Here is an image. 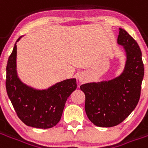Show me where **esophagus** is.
<instances>
[{"label":"esophagus","instance_id":"obj_1","mask_svg":"<svg viewBox=\"0 0 148 148\" xmlns=\"http://www.w3.org/2000/svg\"><path fill=\"white\" fill-rule=\"evenodd\" d=\"M79 80L81 81V82H82V77H79Z\"/></svg>","mask_w":148,"mask_h":148}]
</instances>
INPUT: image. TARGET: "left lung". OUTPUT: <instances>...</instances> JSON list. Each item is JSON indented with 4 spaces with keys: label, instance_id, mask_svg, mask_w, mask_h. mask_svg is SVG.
<instances>
[{
    "label": "left lung",
    "instance_id": "1",
    "mask_svg": "<svg viewBox=\"0 0 148 148\" xmlns=\"http://www.w3.org/2000/svg\"><path fill=\"white\" fill-rule=\"evenodd\" d=\"M117 42L124 47L127 55L123 73L112 80L80 86L86 95L87 116L98 127L121 124L136 107L140 97L144 67L140 47L122 28H120Z\"/></svg>",
    "mask_w": 148,
    "mask_h": 148
}]
</instances>
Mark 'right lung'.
<instances>
[{
    "mask_svg": "<svg viewBox=\"0 0 148 148\" xmlns=\"http://www.w3.org/2000/svg\"><path fill=\"white\" fill-rule=\"evenodd\" d=\"M21 37L16 40L19 41ZM16 45L6 66V90L18 117L37 128H50L58 124L67 98L77 88L76 79L56 83L47 90H37L26 86L16 74Z\"/></svg>",
    "mask_w": 148,
    "mask_h": 148,
    "instance_id": "obj_1",
    "label": "right lung"
}]
</instances>
